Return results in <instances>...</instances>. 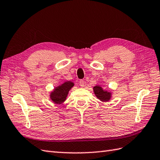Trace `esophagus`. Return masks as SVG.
Here are the masks:
<instances>
[{
	"mask_svg": "<svg viewBox=\"0 0 160 160\" xmlns=\"http://www.w3.org/2000/svg\"><path fill=\"white\" fill-rule=\"evenodd\" d=\"M84 85H85L84 81V80H80V86L81 87H84Z\"/></svg>",
	"mask_w": 160,
	"mask_h": 160,
	"instance_id": "esophagus-1",
	"label": "esophagus"
}]
</instances>
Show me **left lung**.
Masks as SVG:
<instances>
[{
  "instance_id": "8db88e82",
  "label": "left lung",
  "mask_w": 160,
  "mask_h": 160,
  "mask_svg": "<svg viewBox=\"0 0 160 160\" xmlns=\"http://www.w3.org/2000/svg\"><path fill=\"white\" fill-rule=\"evenodd\" d=\"M93 91L96 97L101 102H108L112 98V92L103 89L100 85H96L93 87Z\"/></svg>"
}]
</instances>
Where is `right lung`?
Instances as JSON below:
<instances>
[{
  "label": "right lung",
  "mask_w": 160,
  "mask_h": 160,
  "mask_svg": "<svg viewBox=\"0 0 160 160\" xmlns=\"http://www.w3.org/2000/svg\"><path fill=\"white\" fill-rule=\"evenodd\" d=\"M73 86L74 83L73 82L65 81L56 87L50 93L51 101L56 104H61L66 100L69 91Z\"/></svg>",
  "instance_id": "right-lung-1"
}]
</instances>
